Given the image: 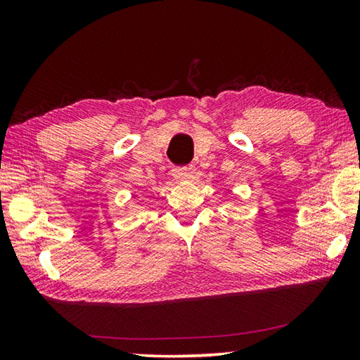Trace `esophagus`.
I'll use <instances>...</instances> for the list:
<instances>
[{"label":"esophagus","instance_id":"esophagus-1","mask_svg":"<svg viewBox=\"0 0 360 360\" xmlns=\"http://www.w3.org/2000/svg\"><path fill=\"white\" fill-rule=\"evenodd\" d=\"M173 176L176 181H188L193 176V168L192 167H178V168H173Z\"/></svg>","mask_w":360,"mask_h":360}]
</instances>
